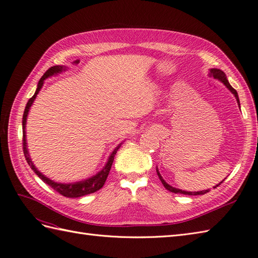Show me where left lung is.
I'll return each instance as SVG.
<instances>
[{
	"instance_id": "left-lung-1",
	"label": "left lung",
	"mask_w": 258,
	"mask_h": 258,
	"mask_svg": "<svg viewBox=\"0 0 258 258\" xmlns=\"http://www.w3.org/2000/svg\"><path fill=\"white\" fill-rule=\"evenodd\" d=\"M209 75H210V77L212 76V77H214V79H216V80H218L220 82H222V83L226 86V87H227V88L230 90V92L232 93V95L236 97L237 103H238V105L240 106V101H239V97H238V92L236 91V89H233V88L231 87V85L229 84V82H228V80H227V77H226V74L222 71V70H220V69H211ZM156 171H157L158 177H159V179L161 181L162 185L166 187V189H168V190L171 191V192H174V194H183V195H189V196H196V195H205V194H207V192L209 191V189L200 190V191H186V190H182V189L175 188V187L169 185V184L165 181V179L162 178V176L160 175L159 171H158V168H156ZM223 181H224V179H223ZM223 181H222L221 183H223ZM221 183H220V184H221ZM220 184H218V185H220ZM218 185H216V186H218ZM216 186H215V187H216Z\"/></svg>"
}]
</instances>
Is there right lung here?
I'll return each instance as SVG.
<instances>
[{"label": "right lung", "mask_w": 258, "mask_h": 258, "mask_svg": "<svg viewBox=\"0 0 258 258\" xmlns=\"http://www.w3.org/2000/svg\"><path fill=\"white\" fill-rule=\"evenodd\" d=\"M68 68L64 67V66H53L51 67L50 69H48L47 71L45 72V74L42 76V79L38 81V84H37V88L35 90V93L33 95L32 98H30L28 103L26 105V108H25V113H23V116H22V135H23V140H22V144H23V154H25V157H26V160L27 162L29 163V166L31 167V169H32L35 174L40 177L42 181L44 183H46L47 185H49L51 188H53L56 191H58L59 194H61L62 196L64 197H68V198H79V197H83L85 196V195H89V194H92L95 192L99 189H101L103 187L106 178H107V175L108 173H110V170H111V167H112V163L114 161V157L115 155L117 153V151H118V148L120 147V144L117 145L115 147V150L112 152V154L110 155V157H108L105 166L103 167V169L99 171V172L95 175H92L88 178L86 179H83V181H80V182H75V183H58V182H54L52 181V179H50L49 177L45 176L42 172H40L36 169V167L34 166V163L32 162V160H31V157L29 155V151H28V147H27V136H26V123H27V118H28V114H29V111L31 106H32L34 100L37 96V93L40 92V90L42 89L43 85H44V81L46 79H48V77H51L53 75H58L59 73L66 71Z\"/></svg>", "instance_id": "add662e5"}]
</instances>
